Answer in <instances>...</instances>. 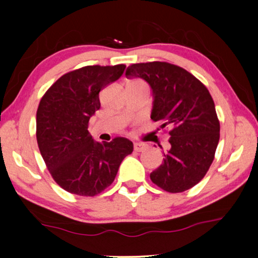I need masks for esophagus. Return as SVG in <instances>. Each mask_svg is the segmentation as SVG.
Masks as SVG:
<instances>
[{"mask_svg": "<svg viewBox=\"0 0 258 258\" xmlns=\"http://www.w3.org/2000/svg\"><path fill=\"white\" fill-rule=\"evenodd\" d=\"M134 149H135V151H139V153H141V151H144L148 149V144L142 143V142L135 143L134 144Z\"/></svg>", "mask_w": 258, "mask_h": 258, "instance_id": "1", "label": "esophagus"}]
</instances>
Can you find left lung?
I'll use <instances>...</instances> for the list:
<instances>
[{
    "label": "left lung",
    "instance_id": "8db88e82",
    "mask_svg": "<svg viewBox=\"0 0 258 258\" xmlns=\"http://www.w3.org/2000/svg\"><path fill=\"white\" fill-rule=\"evenodd\" d=\"M125 76L149 84L150 118L161 122V128H171L170 149L163 153V162L150 179L168 192L192 188L206 176L220 141V122L209 91L186 70L167 62L133 64Z\"/></svg>",
    "mask_w": 258,
    "mask_h": 258
}]
</instances>
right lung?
I'll return each instance as SVG.
<instances>
[{"label": "right lung", "instance_id": "add662e5", "mask_svg": "<svg viewBox=\"0 0 258 258\" xmlns=\"http://www.w3.org/2000/svg\"><path fill=\"white\" fill-rule=\"evenodd\" d=\"M124 69V64L83 67L59 77L42 97L36 114L38 149L66 191L80 196L102 192L133 153V142L124 137L101 144L88 132L90 117L101 108L98 94Z\"/></svg>", "mask_w": 258, "mask_h": 258}]
</instances>
